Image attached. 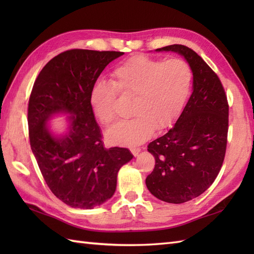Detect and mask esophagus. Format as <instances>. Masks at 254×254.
<instances>
[{
    "mask_svg": "<svg viewBox=\"0 0 254 254\" xmlns=\"http://www.w3.org/2000/svg\"><path fill=\"white\" fill-rule=\"evenodd\" d=\"M131 153L134 155V157H138V154L141 153V149L136 148V147H133V148H131Z\"/></svg>",
    "mask_w": 254,
    "mask_h": 254,
    "instance_id": "1",
    "label": "esophagus"
}]
</instances>
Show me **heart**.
Masks as SVG:
<instances>
[{
  "mask_svg": "<svg viewBox=\"0 0 254 254\" xmlns=\"http://www.w3.org/2000/svg\"><path fill=\"white\" fill-rule=\"evenodd\" d=\"M193 83L191 66L182 59L156 60L134 56L115 68L111 83L97 82L89 91L91 112L108 126L116 120L118 93L133 96L130 120L122 121L107 132L116 145L134 146L146 141L156 130L169 127L180 116Z\"/></svg>",
  "mask_w": 254,
  "mask_h": 254,
  "instance_id": "obj_1",
  "label": "heart"
}]
</instances>
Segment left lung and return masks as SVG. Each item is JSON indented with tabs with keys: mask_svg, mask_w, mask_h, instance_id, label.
Returning a JSON list of instances; mask_svg holds the SVG:
<instances>
[{
	"mask_svg": "<svg viewBox=\"0 0 254 254\" xmlns=\"http://www.w3.org/2000/svg\"><path fill=\"white\" fill-rule=\"evenodd\" d=\"M155 51L178 53L193 72L192 94L176 124L147 146L156 161L146 178L149 192L181 204L201 195L216 179L227 145L228 102L218 76L196 52L182 45Z\"/></svg>",
	"mask_w": 254,
	"mask_h": 254,
	"instance_id": "obj_1",
	"label": "left lung"
}]
</instances>
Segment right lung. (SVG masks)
Here are the masks:
<instances>
[{"instance_id": "right-lung-1", "label": "right lung", "mask_w": 254, "mask_h": 254, "mask_svg": "<svg viewBox=\"0 0 254 254\" xmlns=\"http://www.w3.org/2000/svg\"><path fill=\"white\" fill-rule=\"evenodd\" d=\"M118 51L73 49L55 57L38 75L28 104L30 147L55 195L74 208L91 209L111 198L118 172L133 155L127 148L104 147L89 106V91ZM67 115L66 131L49 124Z\"/></svg>"}]
</instances>
